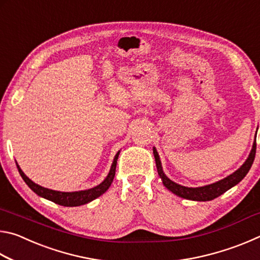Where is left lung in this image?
I'll return each instance as SVG.
<instances>
[{
    "instance_id": "obj_1",
    "label": "left lung",
    "mask_w": 260,
    "mask_h": 260,
    "mask_svg": "<svg viewBox=\"0 0 260 260\" xmlns=\"http://www.w3.org/2000/svg\"><path fill=\"white\" fill-rule=\"evenodd\" d=\"M256 146H257L256 141H254L252 150H251V152H250L248 159H246L244 164L242 165L239 170L235 171L234 173L228 175L227 178L220 180V181H218V182L212 183V184H208V186H204V187H199V188H188V187L180 186V184L173 182L172 180H170L166 177L165 173L162 172L159 156H158V152L155 148H153V156H155L158 174H159V177L161 179L162 183H164V186L169 189V190L175 193V195L182 197V199L205 202V201L214 200V199H217V197H219L220 195H222L223 192H226L228 189L234 187L235 184L239 183L241 180L243 179L246 174H248L249 170L251 169L252 162L254 160V156H256Z\"/></svg>"
}]
</instances>
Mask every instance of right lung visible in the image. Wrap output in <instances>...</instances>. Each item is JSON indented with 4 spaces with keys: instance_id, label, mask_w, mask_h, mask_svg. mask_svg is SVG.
<instances>
[{
    "instance_id": "add662e5",
    "label": "right lung",
    "mask_w": 260,
    "mask_h": 260,
    "mask_svg": "<svg viewBox=\"0 0 260 260\" xmlns=\"http://www.w3.org/2000/svg\"><path fill=\"white\" fill-rule=\"evenodd\" d=\"M118 156H119V151H118L116 156H114L111 170H110L108 177L105 178V180L102 183H100L99 186H96L91 189H88V190L74 191V192L56 191V190H51V189L39 186V184L33 182L32 180L26 177L23 171L20 170L19 165H17V169H18L19 174L21 175V178H23L26 184H27V186L32 189L35 193H38L39 196H41V197H43V199L49 200L51 202H54V203H56V204H59L63 206H79V205L89 203V202H91L95 199H98V197H100L102 193H104L108 190L109 187L111 186V183L113 181L114 174H116V166H117Z\"/></svg>"
}]
</instances>
